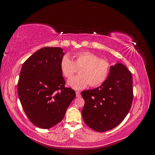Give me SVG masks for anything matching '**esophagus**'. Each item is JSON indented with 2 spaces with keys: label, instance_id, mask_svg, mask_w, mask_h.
I'll return each mask as SVG.
<instances>
[{
  "label": "esophagus",
  "instance_id": "obj_1",
  "mask_svg": "<svg viewBox=\"0 0 155 155\" xmlns=\"http://www.w3.org/2000/svg\"><path fill=\"white\" fill-rule=\"evenodd\" d=\"M76 97H79L81 96V95H80V92H78V91H76Z\"/></svg>",
  "mask_w": 155,
  "mask_h": 155
}]
</instances>
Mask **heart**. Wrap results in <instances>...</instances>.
Returning <instances> with one entry per match:
<instances>
[{"label":"heart","mask_w":155,"mask_h":155,"mask_svg":"<svg viewBox=\"0 0 155 155\" xmlns=\"http://www.w3.org/2000/svg\"><path fill=\"white\" fill-rule=\"evenodd\" d=\"M73 59L64 55L61 61L60 68L67 78H71L79 68V76L68 81V86L75 90H81L88 85L92 87H98L107 79L110 71V64L107 61L99 59L96 54L88 51L74 54Z\"/></svg>","instance_id":"heart-1"}]
</instances>
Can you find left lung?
Instances as JSON below:
<instances>
[{
    "label": "left lung",
    "mask_w": 155,
    "mask_h": 155,
    "mask_svg": "<svg viewBox=\"0 0 155 155\" xmlns=\"http://www.w3.org/2000/svg\"><path fill=\"white\" fill-rule=\"evenodd\" d=\"M85 100L82 117L85 123L97 132L118 126L127 115L133 99L132 74L125 65L110 67L106 80L99 87L83 91Z\"/></svg>",
    "instance_id": "left-lung-1"
}]
</instances>
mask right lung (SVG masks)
Wrapping results in <instances>:
<instances>
[{
  "mask_svg": "<svg viewBox=\"0 0 155 155\" xmlns=\"http://www.w3.org/2000/svg\"><path fill=\"white\" fill-rule=\"evenodd\" d=\"M64 55L61 48H42L21 70L17 85L21 104L31 122L41 129L59 124L76 97L73 89L64 87L60 68Z\"/></svg>",
  "mask_w": 155,
  "mask_h": 155,
  "instance_id": "add662e5",
  "label": "right lung"
}]
</instances>
